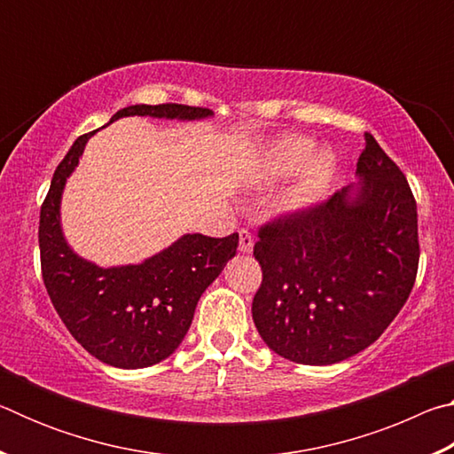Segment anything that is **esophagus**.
<instances>
[{"label": "esophagus", "mask_w": 454, "mask_h": 454, "mask_svg": "<svg viewBox=\"0 0 454 454\" xmlns=\"http://www.w3.org/2000/svg\"><path fill=\"white\" fill-rule=\"evenodd\" d=\"M252 248H254V236H252L248 230H240V242H238V250L242 254H250Z\"/></svg>", "instance_id": "esophagus-1"}]
</instances>
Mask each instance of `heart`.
Returning <instances> with one entry per match:
<instances>
[{"mask_svg": "<svg viewBox=\"0 0 454 454\" xmlns=\"http://www.w3.org/2000/svg\"><path fill=\"white\" fill-rule=\"evenodd\" d=\"M312 152V142L306 137H286L274 144L268 153V168L272 176H286L301 166L303 160ZM306 160V159H305ZM336 172V156L330 150L314 152L309 160L290 182L282 196V206L286 210H304L310 208L326 194L330 182Z\"/></svg>", "mask_w": 454, "mask_h": 454, "instance_id": "b5f03b06", "label": "heart"}]
</instances>
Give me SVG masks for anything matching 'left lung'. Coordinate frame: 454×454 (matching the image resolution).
Instances as JSON below:
<instances>
[{
	"label": "left lung",
	"instance_id": "obj_1",
	"mask_svg": "<svg viewBox=\"0 0 454 454\" xmlns=\"http://www.w3.org/2000/svg\"><path fill=\"white\" fill-rule=\"evenodd\" d=\"M364 140L358 184L258 232L252 318L292 363L334 364L371 347L417 278V202L401 168L371 134Z\"/></svg>",
	"mask_w": 454,
	"mask_h": 454
}]
</instances>
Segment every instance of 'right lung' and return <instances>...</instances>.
Here are the masks:
<instances>
[{
	"instance_id": "obj_1",
	"label": "right lung",
	"mask_w": 454,
	"mask_h": 454,
	"mask_svg": "<svg viewBox=\"0 0 454 454\" xmlns=\"http://www.w3.org/2000/svg\"><path fill=\"white\" fill-rule=\"evenodd\" d=\"M128 116L192 121L214 114L182 104H136L114 114L110 124ZM94 134L74 142L53 172L43 200V284L61 322L91 356L116 368H145L162 363L180 347L202 292L236 256L238 234H184L140 264L102 268L75 254L61 230V194Z\"/></svg>"
}]
</instances>
